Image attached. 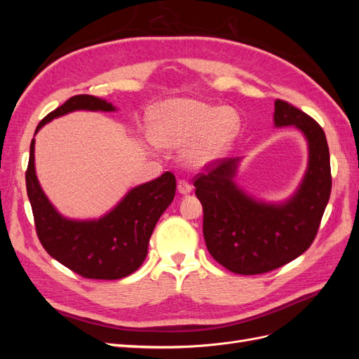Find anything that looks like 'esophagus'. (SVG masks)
Wrapping results in <instances>:
<instances>
[{
    "instance_id": "obj_1",
    "label": "esophagus",
    "mask_w": 359,
    "mask_h": 359,
    "mask_svg": "<svg viewBox=\"0 0 359 359\" xmlns=\"http://www.w3.org/2000/svg\"><path fill=\"white\" fill-rule=\"evenodd\" d=\"M178 191H180L181 194H189V193L191 191L190 182L186 181V180H180V181H178Z\"/></svg>"
}]
</instances>
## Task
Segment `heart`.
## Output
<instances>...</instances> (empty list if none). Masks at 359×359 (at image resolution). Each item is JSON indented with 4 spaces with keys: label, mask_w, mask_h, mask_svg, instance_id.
Returning <instances> with one entry per match:
<instances>
[{
    "label": "heart",
    "mask_w": 359,
    "mask_h": 359,
    "mask_svg": "<svg viewBox=\"0 0 359 359\" xmlns=\"http://www.w3.org/2000/svg\"><path fill=\"white\" fill-rule=\"evenodd\" d=\"M238 128L235 111L187 99L163 103L149 115V133L158 147H182L194 139L184 157L196 168L219 158Z\"/></svg>",
    "instance_id": "heart-1"
}]
</instances>
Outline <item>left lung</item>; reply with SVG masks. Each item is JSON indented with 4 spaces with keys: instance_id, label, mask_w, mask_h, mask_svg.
Here are the masks:
<instances>
[{
    "instance_id": "1",
    "label": "left lung",
    "mask_w": 359,
    "mask_h": 359,
    "mask_svg": "<svg viewBox=\"0 0 359 359\" xmlns=\"http://www.w3.org/2000/svg\"><path fill=\"white\" fill-rule=\"evenodd\" d=\"M274 106V124L299 128L309 142V169L289 201L257 202L238 189L233 178L240 158L214 160L193 178L206 248L235 274H264L301 256L316 238L330 201L332 178L323 128L285 100Z\"/></svg>"
}]
</instances>
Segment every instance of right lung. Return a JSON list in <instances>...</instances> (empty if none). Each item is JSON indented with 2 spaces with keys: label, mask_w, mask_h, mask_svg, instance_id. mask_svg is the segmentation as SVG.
I'll list each match as a JSON object with an SVG mask.
<instances>
[{
  "label": "right lung",
  "mask_w": 359,
  "mask_h": 359,
  "mask_svg": "<svg viewBox=\"0 0 359 359\" xmlns=\"http://www.w3.org/2000/svg\"><path fill=\"white\" fill-rule=\"evenodd\" d=\"M73 111L112 112L115 107L94 95H74L43 118L36 133L53 118ZM25 182L43 248L73 273L94 280L123 278L144 264L149 238L160 215L175 198L177 189L175 175L165 172L157 180L130 190L99 220L66 219L53 208L36 177L34 139L29 145Z\"/></svg>",
  "instance_id": "right-lung-1"
}]
</instances>
